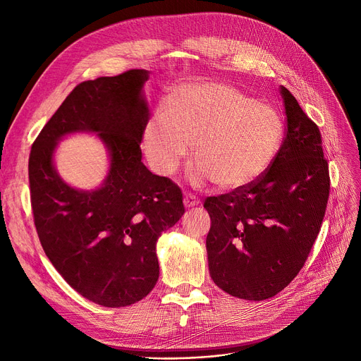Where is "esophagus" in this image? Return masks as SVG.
Segmentation results:
<instances>
[{"mask_svg": "<svg viewBox=\"0 0 361 361\" xmlns=\"http://www.w3.org/2000/svg\"><path fill=\"white\" fill-rule=\"evenodd\" d=\"M199 203H200V200L195 195H185L184 196V206L185 207H193V206H197Z\"/></svg>", "mask_w": 361, "mask_h": 361, "instance_id": "1", "label": "esophagus"}]
</instances>
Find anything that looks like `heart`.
Listing matches in <instances>:
<instances>
[{
  "label": "heart",
  "instance_id": "heart-1",
  "mask_svg": "<svg viewBox=\"0 0 361 361\" xmlns=\"http://www.w3.org/2000/svg\"><path fill=\"white\" fill-rule=\"evenodd\" d=\"M282 136V120L269 104L222 83H187L169 94L166 114L149 121L143 142L159 174L173 176L192 143L195 180L238 190L271 168Z\"/></svg>",
  "mask_w": 361,
  "mask_h": 361
}]
</instances>
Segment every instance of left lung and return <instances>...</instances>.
<instances>
[{
    "label": "left lung",
    "mask_w": 361,
    "mask_h": 361,
    "mask_svg": "<svg viewBox=\"0 0 361 361\" xmlns=\"http://www.w3.org/2000/svg\"><path fill=\"white\" fill-rule=\"evenodd\" d=\"M287 128L271 168L253 184L206 197L209 274L234 297L260 301L286 288L305 267L329 197V168L319 127L281 86Z\"/></svg>",
    "instance_id": "1"
}]
</instances>
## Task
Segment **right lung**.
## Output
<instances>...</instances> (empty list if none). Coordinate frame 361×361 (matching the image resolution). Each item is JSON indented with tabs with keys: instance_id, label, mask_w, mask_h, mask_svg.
<instances>
[{
	"instance_id": "obj_1",
	"label": "right lung",
	"mask_w": 361,
	"mask_h": 361,
	"mask_svg": "<svg viewBox=\"0 0 361 361\" xmlns=\"http://www.w3.org/2000/svg\"><path fill=\"white\" fill-rule=\"evenodd\" d=\"M146 70H128L75 86L41 130L29 157L33 221L54 268L85 298L124 307L159 278L157 241L184 214L181 188L152 174L140 142L149 121ZM75 130L97 132L110 152L101 189L75 191L51 164L53 149Z\"/></svg>"
}]
</instances>
